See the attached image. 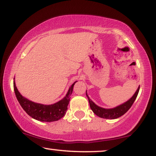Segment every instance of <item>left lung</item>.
Masks as SVG:
<instances>
[{
  "label": "left lung",
  "mask_w": 156,
  "mask_h": 156,
  "mask_svg": "<svg viewBox=\"0 0 156 156\" xmlns=\"http://www.w3.org/2000/svg\"><path fill=\"white\" fill-rule=\"evenodd\" d=\"M139 89H140V87H138L137 91H136V93L134 94V95L129 100V101L125 102L124 104H121L120 106H117L116 108H109V109H106V108L99 107V106L96 105V104L94 103L90 99H89V96L87 95V94H87V98H88L89 106H90L91 109L93 111V112L97 116L104 119H114L123 116V114H126V113L129 110V108L131 107L132 105H133V102L135 101L136 97H137Z\"/></svg>",
  "instance_id": "obj_1"
}]
</instances>
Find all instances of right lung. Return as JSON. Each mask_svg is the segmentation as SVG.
Returning <instances> with one entry per match:
<instances>
[{"instance_id":"right-lung-1","label":"right lung","mask_w":156,"mask_h":156,"mask_svg":"<svg viewBox=\"0 0 156 156\" xmlns=\"http://www.w3.org/2000/svg\"><path fill=\"white\" fill-rule=\"evenodd\" d=\"M76 82L72 84L67 95L62 99L51 105H44L35 103L23 97L17 89L15 82H13V87L17 99L22 108L30 116L37 121L51 122L58 121L65 115L67 110V106L70 101V96L72 94L74 85Z\"/></svg>"}]
</instances>
